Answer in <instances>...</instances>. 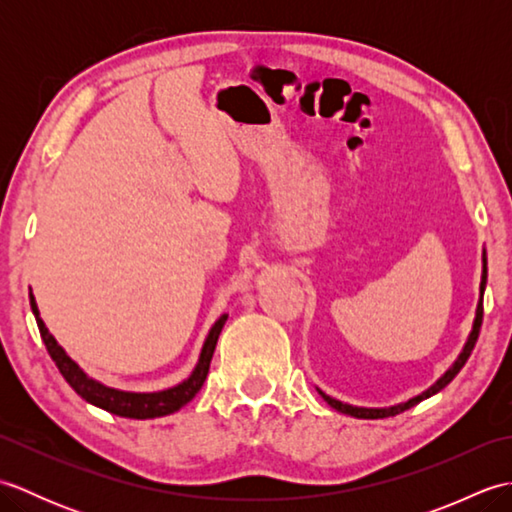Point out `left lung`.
<instances>
[{"mask_svg":"<svg viewBox=\"0 0 512 512\" xmlns=\"http://www.w3.org/2000/svg\"><path fill=\"white\" fill-rule=\"evenodd\" d=\"M482 262H484V266H482V284H480V301H477V310H475V321H473V330H471V334H469V339H466V343H464V347H462V352H460V356L455 358V363L447 369V372H444V376H440L436 383H433L427 391H422L420 396H416V398H409L407 402H400V405H394V407H385V409H367V407H354V405H347V402H341V400H336V398H332V396H328V394H323V391L317 387V391L321 394V398L328 402V405L332 407V409H336V411H341V413H347V416H354V418H365V420H378V418H389V416H396V413H402V411H407V409H411L413 405H418V402H422L424 398H431L433 394H438L440 389H444L447 387L451 380L458 376V372L460 369L464 367V363L469 361V356H471V352H473V347H475V343H477V336H480V328H482V317H484V288H486V275H488V268H486V253L482 255Z\"/></svg>","mask_w":512,"mask_h":512,"instance_id":"1","label":"left lung"}]
</instances>
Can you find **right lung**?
<instances>
[{
	"label": "right lung",
	"mask_w": 512,
	"mask_h": 512,
	"mask_svg": "<svg viewBox=\"0 0 512 512\" xmlns=\"http://www.w3.org/2000/svg\"><path fill=\"white\" fill-rule=\"evenodd\" d=\"M30 308H32V314H35L37 325H39V334H41L43 343H46V350H48L50 358L54 361V365L59 367L61 376L68 380V385L76 391V394H79L83 400H88L90 405L114 413V416L134 418V420L169 416V413L178 411L180 407L187 405L189 400H193V396L202 389L206 374H209V365H211V358H213L215 345H217V336H220L224 323L228 319V314H222V317L215 321V325L202 345L198 365H195V369L187 380H182L180 385L169 387L165 391L136 394V391H121V389L107 387V385L99 383V380H94L85 374L83 369L76 365L68 354H65V350L57 343V339H54V336L48 332L46 323H43L39 317V308H37L35 297H32V292H30Z\"/></svg>",
	"instance_id": "right-lung-1"
}]
</instances>
